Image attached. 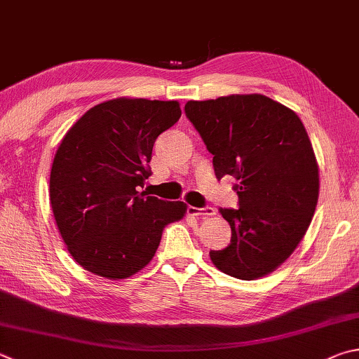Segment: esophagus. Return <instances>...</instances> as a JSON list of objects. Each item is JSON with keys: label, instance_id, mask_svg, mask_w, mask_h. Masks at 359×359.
I'll use <instances>...</instances> for the list:
<instances>
[{"label": "esophagus", "instance_id": "obj_1", "mask_svg": "<svg viewBox=\"0 0 359 359\" xmlns=\"http://www.w3.org/2000/svg\"><path fill=\"white\" fill-rule=\"evenodd\" d=\"M188 213L193 215V217H213V215H217V210H215L213 207L199 208V207L190 205L188 207Z\"/></svg>", "mask_w": 359, "mask_h": 359}]
</instances>
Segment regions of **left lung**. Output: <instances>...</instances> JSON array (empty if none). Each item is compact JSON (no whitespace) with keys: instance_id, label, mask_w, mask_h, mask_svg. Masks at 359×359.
<instances>
[{"instance_id":"8db88e82","label":"left lung","mask_w":359,"mask_h":359,"mask_svg":"<svg viewBox=\"0 0 359 359\" xmlns=\"http://www.w3.org/2000/svg\"><path fill=\"white\" fill-rule=\"evenodd\" d=\"M187 117L213 155L215 175L236 177L238 208H219L232 237L210 251L226 275L254 281L275 271L302 242L318 201V165L290 108L260 94L190 100Z\"/></svg>"}]
</instances>
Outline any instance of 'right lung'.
<instances>
[{"instance_id": "obj_1", "label": "right lung", "mask_w": 359, "mask_h": 359, "mask_svg": "<svg viewBox=\"0 0 359 359\" xmlns=\"http://www.w3.org/2000/svg\"><path fill=\"white\" fill-rule=\"evenodd\" d=\"M179 102L113 99L84 113L57 147L50 202L70 256L84 270L126 279L155 256L163 229L185 217L182 201L140 193L160 133L180 119Z\"/></svg>"}]
</instances>
